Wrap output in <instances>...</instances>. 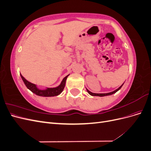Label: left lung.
Instances as JSON below:
<instances>
[{"label": "left lung", "mask_w": 151, "mask_h": 151, "mask_svg": "<svg viewBox=\"0 0 151 151\" xmlns=\"http://www.w3.org/2000/svg\"><path fill=\"white\" fill-rule=\"evenodd\" d=\"M124 84V83H123ZM123 84L121 86H120V88H118L117 89H116L115 91H113V92H111V93H101V94H96V93H91V91H89L88 89H87V91H88V93L89 94H91V96H108V95H111V94H114V93H115L116 92H117V91L119 90V89H120V88H122V86L123 85Z\"/></svg>", "instance_id": "1"}]
</instances>
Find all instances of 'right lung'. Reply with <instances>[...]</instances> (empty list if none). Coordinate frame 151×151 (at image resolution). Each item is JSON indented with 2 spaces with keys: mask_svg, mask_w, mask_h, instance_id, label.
<instances>
[{
  "mask_svg": "<svg viewBox=\"0 0 151 151\" xmlns=\"http://www.w3.org/2000/svg\"><path fill=\"white\" fill-rule=\"evenodd\" d=\"M68 76H67L65 77L62 80L61 84L59 85L57 88H47L45 90H40L38 89L35 84L30 83V82L27 81L24 77L22 76L21 74V77L24 83L25 84L26 86L27 87V88L29 89L31 92H33L35 94L40 96H44V97H51V96H57L58 94H60L62 91L64 89V87L65 85V82L66 79L67 78V77Z\"/></svg>",
  "mask_w": 151,
  "mask_h": 151,
  "instance_id": "right-lung-1",
  "label": "right lung"
}]
</instances>
